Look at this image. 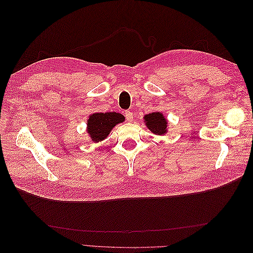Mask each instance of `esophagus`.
Returning a JSON list of instances; mask_svg holds the SVG:
<instances>
[{
    "label": "esophagus",
    "mask_w": 253,
    "mask_h": 253,
    "mask_svg": "<svg viewBox=\"0 0 253 253\" xmlns=\"http://www.w3.org/2000/svg\"><path fill=\"white\" fill-rule=\"evenodd\" d=\"M125 115H126V120H127L128 122H132V121H133L134 117H133V114H132V112L126 111V112H125Z\"/></svg>",
    "instance_id": "esophagus-1"
}]
</instances>
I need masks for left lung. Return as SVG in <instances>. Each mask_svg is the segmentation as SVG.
<instances>
[{
  "instance_id": "1",
  "label": "left lung",
  "mask_w": 253,
  "mask_h": 253,
  "mask_svg": "<svg viewBox=\"0 0 253 253\" xmlns=\"http://www.w3.org/2000/svg\"><path fill=\"white\" fill-rule=\"evenodd\" d=\"M145 126L153 134L164 135L167 133L168 120L165 118L164 115L160 112H154L145 115L143 117Z\"/></svg>"
}]
</instances>
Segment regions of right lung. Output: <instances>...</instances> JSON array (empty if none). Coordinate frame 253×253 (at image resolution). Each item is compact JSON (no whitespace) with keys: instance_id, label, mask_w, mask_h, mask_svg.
Segmentation results:
<instances>
[{"instance_id":"add662e5","label":"right lung","mask_w":253,"mask_h":253,"mask_svg":"<svg viewBox=\"0 0 253 253\" xmlns=\"http://www.w3.org/2000/svg\"><path fill=\"white\" fill-rule=\"evenodd\" d=\"M125 121V116L116 112L95 113L87 120V133L95 142L105 139L116 125Z\"/></svg>"}]
</instances>
